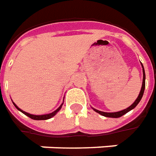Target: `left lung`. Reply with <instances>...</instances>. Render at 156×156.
Wrapping results in <instances>:
<instances>
[{
	"label": "left lung",
	"mask_w": 156,
	"mask_h": 156,
	"mask_svg": "<svg viewBox=\"0 0 156 156\" xmlns=\"http://www.w3.org/2000/svg\"><path fill=\"white\" fill-rule=\"evenodd\" d=\"M143 66V73H144V78H143V84H142V88H141V91L139 93V95L137 96L136 100L133 102V104H131L129 108H127L126 109H124L122 111H119V112H116V113H105V112H101V111H99V110H96V109H94L96 111V113L101 114L102 116H105V117H109V118H119V117H121L124 114H126V113H128L129 111H131V109H133L136 105L139 103V101L142 99L143 97V95H144V92L145 89V72L144 68V66L142 65Z\"/></svg>",
	"instance_id": "1"
}]
</instances>
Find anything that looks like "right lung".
<instances>
[{
	"mask_svg": "<svg viewBox=\"0 0 156 156\" xmlns=\"http://www.w3.org/2000/svg\"><path fill=\"white\" fill-rule=\"evenodd\" d=\"M13 105L15 106L16 108L18 109V110H20V112H22V113H23L24 114H25L26 116H28V117H30V119H35V120H43V119H48L52 118L53 116H55V115L57 112H59V111H60V109L61 108V106H62V104H61V106H60L59 108L56 109L55 111H54V112L51 113V114H44V115H33V114H28V113H26V112H24L23 110H21L20 108H18L14 103H13Z\"/></svg>",
	"mask_w": 156,
	"mask_h": 156,
	"instance_id": "1",
	"label": "right lung"
}]
</instances>
